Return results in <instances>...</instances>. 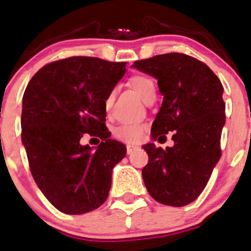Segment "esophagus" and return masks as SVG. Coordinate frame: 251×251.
<instances>
[{
  "instance_id": "34e87169",
  "label": "esophagus",
  "mask_w": 251,
  "mask_h": 251,
  "mask_svg": "<svg viewBox=\"0 0 251 251\" xmlns=\"http://www.w3.org/2000/svg\"><path fill=\"white\" fill-rule=\"evenodd\" d=\"M137 149H139V146H136V145H127V146H126V151H127V154L132 153V152L135 151V150H137Z\"/></svg>"
}]
</instances>
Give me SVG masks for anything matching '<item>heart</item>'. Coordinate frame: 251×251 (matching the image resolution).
I'll return each instance as SVG.
<instances>
[{
    "mask_svg": "<svg viewBox=\"0 0 251 251\" xmlns=\"http://www.w3.org/2000/svg\"><path fill=\"white\" fill-rule=\"evenodd\" d=\"M130 86L136 91L137 95L142 99V101L147 102L152 98L156 97V85L154 81L150 76L135 75L130 79ZM114 99V91L109 94L105 99V107L109 109ZM145 126L141 124H121L114 128V135L116 139L121 141L136 144L142 139L145 133Z\"/></svg>",
    "mask_w": 251,
    "mask_h": 251,
    "instance_id": "obj_1",
    "label": "heart"
}]
</instances>
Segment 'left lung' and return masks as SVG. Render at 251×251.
<instances>
[{"instance_id":"obj_1","label":"left lung","mask_w":251,"mask_h":251,"mask_svg":"<svg viewBox=\"0 0 251 251\" xmlns=\"http://www.w3.org/2000/svg\"><path fill=\"white\" fill-rule=\"evenodd\" d=\"M133 68L157 79L163 101L152 124V140L173 132L172 147L144 145L149 162L142 170L154 201L183 207L196 201L221 158L226 124L223 85L208 65L182 53L136 60Z\"/></svg>"}]
</instances>
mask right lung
Returning a JSON list of instances; mask_svg holds the SVG:
<instances>
[{"label": "right lung", "mask_w": 251, "mask_h": 251, "mask_svg": "<svg viewBox=\"0 0 251 251\" xmlns=\"http://www.w3.org/2000/svg\"><path fill=\"white\" fill-rule=\"evenodd\" d=\"M125 73L126 63L70 57L44 65L25 88L21 126L30 173L65 214L99 208L125 157V145L105 126V99ZM84 133L102 140L97 149L80 144Z\"/></svg>", "instance_id": "obj_1"}]
</instances>
